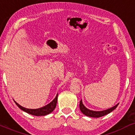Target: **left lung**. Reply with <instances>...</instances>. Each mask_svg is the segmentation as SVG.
<instances>
[{
  "label": "left lung",
  "instance_id": "8db88e82",
  "mask_svg": "<svg viewBox=\"0 0 135 135\" xmlns=\"http://www.w3.org/2000/svg\"><path fill=\"white\" fill-rule=\"evenodd\" d=\"M119 105V103L117 104L116 105H115L114 107H112V108L107 109V110H103V111H94V110H90L89 109L86 108L85 107L84 105L82 103V100L81 99L80 102V109L81 110V112L84 113V115H87L88 117H101L104 115L110 113L111 112H112L113 110H115L117 106Z\"/></svg>",
  "mask_w": 135,
  "mask_h": 135
}]
</instances>
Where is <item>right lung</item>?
<instances>
[{"mask_svg": "<svg viewBox=\"0 0 135 135\" xmlns=\"http://www.w3.org/2000/svg\"><path fill=\"white\" fill-rule=\"evenodd\" d=\"M57 98H58V94H57V96L55 98V99H54L49 104H48L47 105L45 106V107H41L40 108L37 109H28L24 108V107H22L21 105H20L18 103L15 101V103L16 105L19 107L21 110L25 112L29 113V114L33 115L35 116H44L46 115L49 114L51 112H52L54 110V109L55 108L56 105H57Z\"/></svg>", "mask_w": 135, "mask_h": 135, "instance_id": "right-lung-1", "label": "right lung"}]
</instances>
